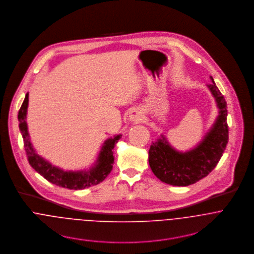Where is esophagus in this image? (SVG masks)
Listing matches in <instances>:
<instances>
[{"mask_svg": "<svg viewBox=\"0 0 254 254\" xmlns=\"http://www.w3.org/2000/svg\"><path fill=\"white\" fill-rule=\"evenodd\" d=\"M129 121L132 123H139L142 120V114L137 110H133L129 113Z\"/></svg>", "mask_w": 254, "mask_h": 254, "instance_id": "1", "label": "esophagus"}]
</instances>
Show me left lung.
Segmentation results:
<instances>
[{
  "mask_svg": "<svg viewBox=\"0 0 254 254\" xmlns=\"http://www.w3.org/2000/svg\"><path fill=\"white\" fill-rule=\"evenodd\" d=\"M207 85L215 99L218 116L203 138L194 148L181 152L174 149L162 134L149 149V165L163 182L173 186H188L205 177L216 167L228 143L227 103L215 85Z\"/></svg>",
  "mask_w": 254,
  "mask_h": 254,
  "instance_id": "left-lung-1",
  "label": "left lung"
}]
</instances>
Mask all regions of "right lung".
I'll return each mask as SVG.
<instances>
[{
    "label": "right lung",
    "instance_id": "obj_1",
    "mask_svg": "<svg viewBox=\"0 0 254 254\" xmlns=\"http://www.w3.org/2000/svg\"><path fill=\"white\" fill-rule=\"evenodd\" d=\"M28 103L29 93L27 92L18 112L19 129L24 141L29 164L39 174L53 184L70 190H82L90 186L97 185L108 176L113 169L114 147L122 137V134H116L114 137H110L104 141L98 153L97 159L89 169L74 171L64 170L54 166L49 161L44 159L33 147L26 122Z\"/></svg>",
    "mask_w": 254,
    "mask_h": 254
}]
</instances>
